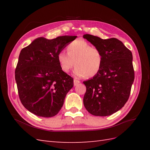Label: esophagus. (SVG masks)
<instances>
[{
  "label": "esophagus",
  "instance_id": "obj_1",
  "mask_svg": "<svg viewBox=\"0 0 150 150\" xmlns=\"http://www.w3.org/2000/svg\"><path fill=\"white\" fill-rule=\"evenodd\" d=\"M79 83H80V81H79L76 80V79H74V80H73V84H74V86H77Z\"/></svg>",
  "mask_w": 150,
  "mask_h": 150
}]
</instances>
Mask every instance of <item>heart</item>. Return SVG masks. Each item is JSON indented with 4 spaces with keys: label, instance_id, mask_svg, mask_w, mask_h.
Masks as SVG:
<instances>
[{
    "label": "heart",
    "instance_id": "1",
    "mask_svg": "<svg viewBox=\"0 0 150 150\" xmlns=\"http://www.w3.org/2000/svg\"><path fill=\"white\" fill-rule=\"evenodd\" d=\"M57 60L64 73H68L74 66L75 62L74 73L77 77L91 78L100 71L103 55L97 47L92 46L84 40L77 39L68 46L67 53H59Z\"/></svg>",
    "mask_w": 150,
    "mask_h": 150
}]
</instances>
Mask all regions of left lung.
Masks as SVG:
<instances>
[{"label":"left lung","mask_w":150,"mask_h":150,"mask_svg":"<svg viewBox=\"0 0 150 150\" xmlns=\"http://www.w3.org/2000/svg\"><path fill=\"white\" fill-rule=\"evenodd\" d=\"M83 37L103 55L100 71L83 82L86 87L84 107L93 115H111L120 110L129 98L135 78L132 53L115 38L104 40L89 34Z\"/></svg>","instance_id":"1"}]
</instances>
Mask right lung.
I'll use <instances>...</instances> for the list:
<instances>
[{
    "label": "right lung",
    "mask_w": 150,
    "mask_h": 150,
    "mask_svg": "<svg viewBox=\"0 0 150 150\" xmlns=\"http://www.w3.org/2000/svg\"><path fill=\"white\" fill-rule=\"evenodd\" d=\"M77 36L40 37L21 50L15 68L19 98L37 116L52 117L61 109L73 79L60 68L57 55Z\"/></svg>",
    "instance_id": "obj_1"
}]
</instances>
